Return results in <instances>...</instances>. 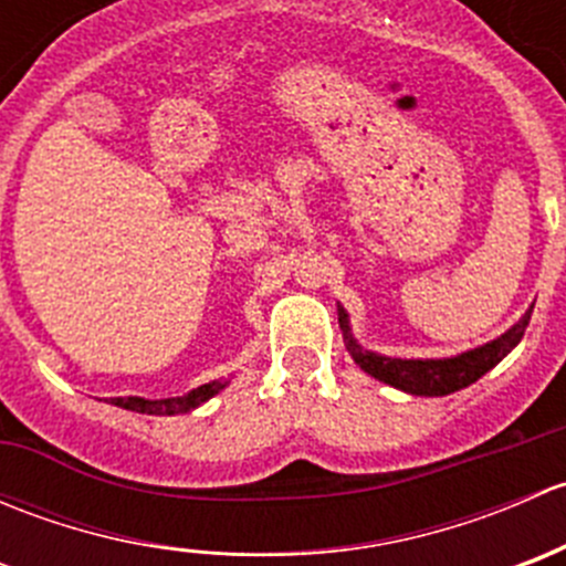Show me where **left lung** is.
I'll return each instance as SVG.
<instances>
[{
    "label": "left lung",
    "instance_id": "1",
    "mask_svg": "<svg viewBox=\"0 0 566 566\" xmlns=\"http://www.w3.org/2000/svg\"><path fill=\"white\" fill-rule=\"evenodd\" d=\"M531 312H534V306L506 334H501L499 339L488 342L482 347H473V350H465L452 358H389L380 356V353L364 350L353 339L350 319H347L345 310H339V328L345 334V345L350 350L353 361L367 375L384 380V384L394 386V389L416 394V397H443V394L460 391L465 386L476 384L484 373H490L523 339Z\"/></svg>",
    "mask_w": 566,
    "mask_h": 566
}]
</instances>
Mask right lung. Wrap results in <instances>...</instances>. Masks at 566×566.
Instances as JSON below:
<instances>
[{"instance_id": "1", "label": "right lung", "mask_w": 566, "mask_h": 566, "mask_svg": "<svg viewBox=\"0 0 566 566\" xmlns=\"http://www.w3.org/2000/svg\"><path fill=\"white\" fill-rule=\"evenodd\" d=\"M227 386V380H210V384L199 386V389L182 394V397H169V399H145V397H114L112 405L125 410H136V413L147 416H177L188 413V410L199 408L202 402H208L210 397H216Z\"/></svg>"}]
</instances>
